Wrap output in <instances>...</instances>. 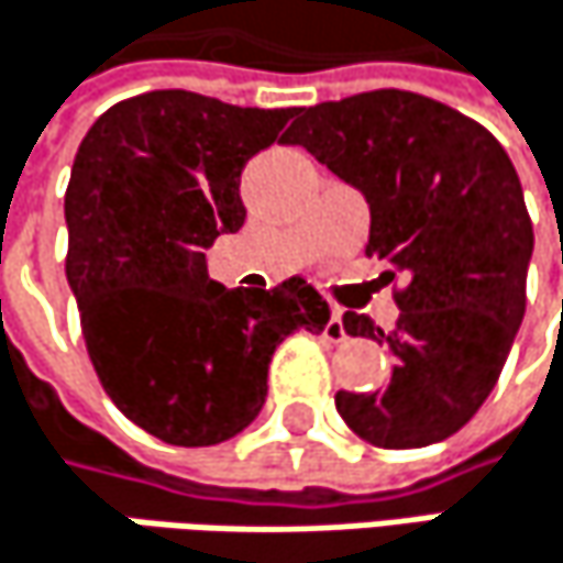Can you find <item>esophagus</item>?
<instances>
[{"label": "esophagus", "instance_id": "34e87169", "mask_svg": "<svg viewBox=\"0 0 563 563\" xmlns=\"http://www.w3.org/2000/svg\"><path fill=\"white\" fill-rule=\"evenodd\" d=\"M323 336H327L330 343H343V340H346V327H343V314H340V308H333V311H330V320L323 323Z\"/></svg>", "mask_w": 563, "mask_h": 563}]
</instances>
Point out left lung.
I'll return each mask as SVG.
<instances>
[{"mask_svg": "<svg viewBox=\"0 0 563 563\" xmlns=\"http://www.w3.org/2000/svg\"><path fill=\"white\" fill-rule=\"evenodd\" d=\"M285 145H305L369 203L366 255L408 285L398 323L346 311L350 336L391 350L379 391H336L363 441L408 451L438 444L479 411L526 317L534 249L526 197L506 148L479 122L408 90H373L298 109Z\"/></svg>", "mask_w": 563, "mask_h": 563, "instance_id": "8db88e82", "label": "left lung"}]
</instances>
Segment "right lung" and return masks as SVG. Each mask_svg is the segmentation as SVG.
Returning <instances> with one entry per match:
<instances>
[{"label":"right lung","mask_w":563,"mask_h":563,"mask_svg":"<svg viewBox=\"0 0 563 563\" xmlns=\"http://www.w3.org/2000/svg\"><path fill=\"white\" fill-rule=\"evenodd\" d=\"M298 109L152 90L109 106L84 135L64 197L67 282L112 405L177 448L223 444L255 421L275 346L320 333L305 278L223 288L203 249L246 220L240 175Z\"/></svg>","instance_id":"obj_1"}]
</instances>
